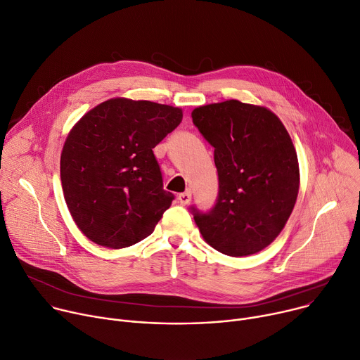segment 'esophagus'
I'll use <instances>...</instances> for the list:
<instances>
[{
  "mask_svg": "<svg viewBox=\"0 0 360 360\" xmlns=\"http://www.w3.org/2000/svg\"><path fill=\"white\" fill-rule=\"evenodd\" d=\"M191 200H192V193L189 191L179 193V197H178V201L181 205H188L191 202Z\"/></svg>",
  "mask_w": 360,
  "mask_h": 360,
  "instance_id": "1",
  "label": "esophagus"
}]
</instances>
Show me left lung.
I'll list each match as a JSON object with an SVG mask.
<instances>
[{"label": "left lung", "instance_id": "1", "mask_svg": "<svg viewBox=\"0 0 360 360\" xmlns=\"http://www.w3.org/2000/svg\"><path fill=\"white\" fill-rule=\"evenodd\" d=\"M214 146L219 191L215 207L193 219L217 251L243 257L270 245L296 204L297 153L281 120L267 108L225 101L192 110Z\"/></svg>", "mask_w": 360, "mask_h": 360}]
</instances>
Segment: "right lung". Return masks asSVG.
Segmentation results:
<instances>
[{
  "instance_id": "obj_1",
  "label": "right lung",
  "mask_w": 360,
  "mask_h": 360,
  "mask_svg": "<svg viewBox=\"0 0 360 360\" xmlns=\"http://www.w3.org/2000/svg\"><path fill=\"white\" fill-rule=\"evenodd\" d=\"M181 120L179 108L115 97L72 127L60 178L68 208L90 241L117 250L153 233L174 195L163 189L152 149Z\"/></svg>"
}]
</instances>
